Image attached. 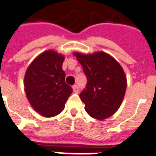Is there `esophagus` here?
<instances>
[{
  "mask_svg": "<svg viewBox=\"0 0 156 156\" xmlns=\"http://www.w3.org/2000/svg\"><path fill=\"white\" fill-rule=\"evenodd\" d=\"M73 90H74V92L75 93H79V88H78V86H77V85H74V86H73Z\"/></svg>",
  "mask_w": 156,
  "mask_h": 156,
  "instance_id": "esophagus-1",
  "label": "esophagus"
}]
</instances>
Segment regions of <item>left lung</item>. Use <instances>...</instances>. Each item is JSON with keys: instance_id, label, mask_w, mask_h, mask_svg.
<instances>
[{"instance_id": "obj_1", "label": "left lung", "mask_w": 156, "mask_h": 156, "mask_svg": "<svg viewBox=\"0 0 156 156\" xmlns=\"http://www.w3.org/2000/svg\"><path fill=\"white\" fill-rule=\"evenodd\" d=\"M87 78L86 89L80 93L86 112L103 120L110 117L121 105L126 89V78L115 59L104 52L92 55L74 52Z\"/></svg>"}]
</instances>
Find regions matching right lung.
I'll list each match as a JSON object with an SVG mask.
<instances>
[{
  "label": "right lung",
  "mask_w": 156,
  "mask_h": 156,
  "mask_svg": "<svg viewBox=\"0 0 156 156\" xmlns=\"http://www.w3.org/2000/svg\"><path fill=\"white\" fill-rule=\"evenodd\" d=\"M63 55L46 51L28 67L24 78L25 92L31 106L44 117L57 115L64 109L72 88L65 82Z\"/></svg>",
  "instance_id": "right-lung-1"
}]
</instances>
